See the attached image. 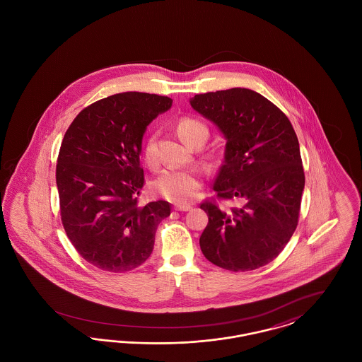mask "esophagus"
<instances>
[{"label": "esophagus", "mask_w": 362, "mask_h": 362, "mask_svg": "<svg viewBox=\"0 0 362 362\" xmlns=\"http://www.w3.org/2000/svg\"><path fill=\"white\" fill-rule=\"evenodd\" d=\"M173 209L177 210V211H189L191 206H189V205H175Z\"/></svg>", "instance_id": "34e87169"}]
</instances>
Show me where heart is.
I'll return each mask as SVG.
<instances>
[{
	"mask_svg": "<svg viewBox=\"0 0 362 362\" xmlns=\"http://www.w3.org/2000/svg\"><path fill=\"white\" fill-rule=\"evenodd\" d=\"M176 130L180 138L192 145L197 141H206V124L192 117H182L176 123ZM144 158L148 164L157 163L155 137L146 138L144 145ZM202 186L201 175L192 168H167L157 175L152 182V189L160 197L173 202H189L192 201Z\"/></svg>",
	"mask_w": 362,
	"mask_h": 362,
	"instance_id": "1",
	"label": "heart"
}]
</instances>
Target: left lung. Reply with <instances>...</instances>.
Here are the masks:
<instances>
[{"instance_id": "left-lung-1", "label": "left lung", "mask_w": 362, "mask_h": 362, "mask_svg": "<svg viewBox=\"0 0 362 362\" xmlns=\"http://www.w3.org/2000/svg\"><path fill=\"white\" fill-rule=\"evenodd\" d=\"M189 104L226 139L216 199L201 204L209 217L202 254L229 272L259 269L279 255L298 224L305 175L292 123L245 88L195 95ZM218 200H239L240 206L226 209Z\"/></svg>"}]
</instances>
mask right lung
Masks as SVG:
<instances>
[{"label": "right lung", "mask_w": 362, "mask_h": 362, "mask_svg": "<svg viewBox=\"0 0 362 362\" xmlns=\"http://www.w3.org/2000/svg\"><path fill=\"white\" fill-rule=\"evenodd\" d=\"M173 99L123 92L86 107L62 139L55 179L61 221L77 252L95 267L123 273L151 257L167 201L138 205L145 183L142 136Z\"/></svg>", "instance_id": "obj_1"}]
</instances>
